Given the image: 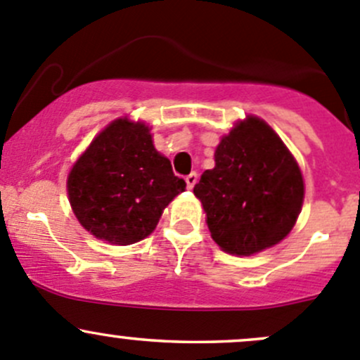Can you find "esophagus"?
Instances as JSON below:
<instances>
[{"label":"esophagus","mask_w":360,"mask_h":360,"mask_svg":"<svg viewBox=\"0 0 360 360\" xmlns=\"http://www.w3.org/2000/svg\"><path fill=\"white\" fill-rule=\"evenodd\" d=\"M197 181H198V174L197 172H191L190 176H186L188 190H193V186H195V184H197Z\"/></svg>","instance_id":"34e87169"}]
</instances>
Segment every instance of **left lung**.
I'll use <instances>...</instances> for the list:
<instances>
[{"label": "left lung", "mask_w": 360, "mask_h": 360, "mask_svg": "<svg viewBox=\"0 0 360 360\" xmlns=\"http://www.w3.org/2000/svg\"><path fill=\"white\" fill-rule=\"evenodd\" d=\"M193 193L210 237L224 252L250 256L288 237L301 212L304 183L281 137L257 116L235 123Z\"/></svg>", "instance_id": "left-lung-1"}]
</instances>
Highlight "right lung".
Instances as JSON below:
<instances>
[{"label":"right lung","mask_w":360,"mask_h":360,"mask_svg":"<svg viewBox=\"0 0 360 360\" xmlns=\"http://www.w3.org/2000/svg\"><path fill=\"white\" fill-rule=\"evenodd\" d=\"M184 188L170 160L155 150L150 127L129 118L111 122L68 176L76 219L115 245L136 244L153 233L163 209Z\"/></svg>","instance_id":"1"}]
</instances>
